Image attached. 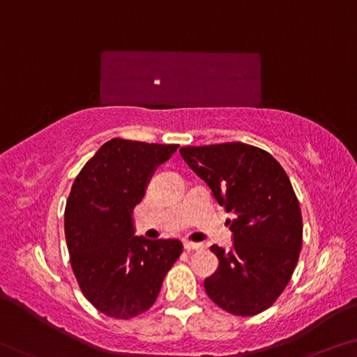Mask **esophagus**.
<instances>
[{
	"label": "esophagus",
	"instance_id": "obj_1",
	"mask_svg": "<svg viewBox=\"0 0 357 357\" xmlns=\"http://www.w3.org/2000/svg\"><path fill=\"white\" fill-rule=\"evenodd\" d=\"M184 250H188V251H202L203 250V245H202V243H194V241L185 240L184 241Z\"/></svg>",
	"mask_w": 357,
	"mask_h": 357
}]
</instances>
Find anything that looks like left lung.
<instances>
[{
	"label": "left lung",
	"mask_w": 357,
	"mask_h": 357,
	"mask_svg": "<svg viewBox=\"0 0 357 357\" xmlns=\"http://www.w3.org/2000/svg\"><path fill=\"white\" fill-rule=\"evenodd\" d=\"M211 189L234 231V246L211 251L219 267L205 280L211 301L236 316L270 308L284 291L302 250V213L291 181L273 155L245 143L181 148Z\"/></svg>",
	"instance_id": "1"
}]
</instances>
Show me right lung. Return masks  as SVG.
I'll return each instance as SVG.
<instances>
[{
    "mask_svg": "<svg viewBox=\"0 0 357 357\" xmlns=\"http://www.w3.org/2000/svg\"><path fill=\"white\" fill-rule=\"evenodd\" d=\"M178 148L112 138L73 183L65 208L71 268L84 297L111 318L148 311L183 252L179 240L135 236L132 218L155 168Z\"/></svg>",
    "mask_w": 357,
    "mask_h": 357,
    "instance_id": "1",
    "label": "right lung"
}]
</instances>
